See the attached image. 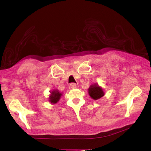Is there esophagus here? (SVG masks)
I'll list each match as a JSON object with an SVG mask.
<instances>
[{"instance_id":"34e87169","label":"esophagus","mask_w":151,"mask_h":151,"mask_svg":"<svg viewBox=\"0 0 151 151\" xmlns=\"http://www.w3.org/2000/svg\"><path fill=\"white\" fill-rule=\"evenodd\" d=\"M70 87L72 89H75L77 88V85L76 83H71L70 84Z\"/></svg>"}]
</instances>
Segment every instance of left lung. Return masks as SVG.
I'll use <instances>...</instances> for the list:
<instances>
[{
    "label": "left lung",
    "instance_id": "obj_1",
    "mask_svg": "<svg viewBox=\"0 0 151 151\" xmlns=\"http://www.w3.org/2000/svg\"><path fill=\"white\" fill-rule=\"evenodd\" d=\"M89 94L91 98H93L95 100L99 99L104 96L103 91L97 84H94L91 86L88 89Z\"/></svg>",
    "mask_w": 151,
    "mask_h": 151
}]
</instances>
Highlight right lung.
Returning a JSON list of instances; mask_svg holds the SVG:
<instances>
[{
  "instance_id": "1",
  "label": "right lung",
  "mask_w": 151,
  "mask_h": 151,
  "mask_svg": "<svg viewBox=\"0 0 151 151\" xmlns=\"http://www.w3.org/2000/svg\"><path fill=\"white\" fill-rule=\"evenodd\" d=\"M52 95L50 96V101L52 103H56L58 101V100L60 99L62 94L60 93H59L57 91H52Z\"/></svg>"
}]
</instances>
